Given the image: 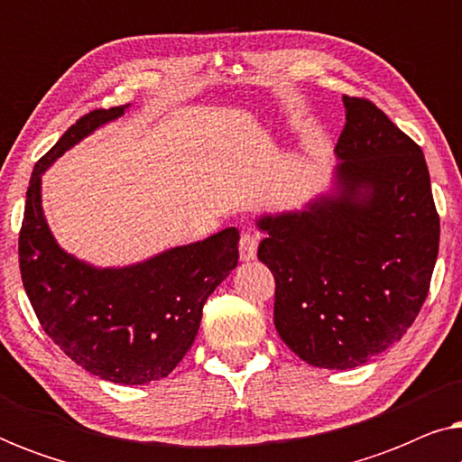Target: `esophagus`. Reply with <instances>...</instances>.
I'll list each match as a JSON object with an SVG mask.
<instances>
[{
    "instance_id": "34e87169",
    "label": "esophagus",
    "mask_w": 462,
    "mask_h": 462,
    "mask_svg": "<svg viewBox=\"0 0 462 462\" xmlns=\"http://www.w3.org/2000/svg\"><path fill=\"white\" fill-rule=\"evenodd\" d=\"M258 242H261V237H258L256 233H242V239H239V256H242V261H254Z\"/></svg>"
}]
</instances>
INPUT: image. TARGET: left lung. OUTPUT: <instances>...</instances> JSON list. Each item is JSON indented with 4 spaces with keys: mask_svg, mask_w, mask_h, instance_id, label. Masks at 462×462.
Segmentation results:
<instances>
[{
    "mask_svg": "<svg viewBox=\"0 0 462 462\" xmlns=\"http://www.w3.org/2000/svg\"><path fill=\"white\" fill-rule=\"evenodd\" d=\"M343 103L337 191L305 210L258 218L277 334L302 362L328 370L362 365L406 334L439 250L420 147L372 100Z\"/></svg>",
    "mask_w": 462,
    "mask_h": 462,
    "instance_id": "left-lung-1",
    "label": "left lung"
}]
</instances>
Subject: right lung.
Wrapping results in <instances>:
<instances>
[{"label":"right lung","instance_id":"1","mask_svg":"<svg viewBox=\"0 0 462 462\" xmlns=\"http://www.w3.org/2000/svg\"><path fill=\"white\" fill-rule=\"evenodd\" d=\"M130 105L79 117L35 163L27 189L18 264L24 292L43 332L90 374L119 384L160 381L191 349L201 311L237 267L239 231L166 250L124 269H97L56 244L42 210V174Z\"/></svg>","mask_w":462,"mask_h":462}]
</instances>
